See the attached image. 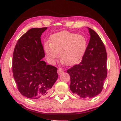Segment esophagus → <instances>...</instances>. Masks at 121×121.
<instances>
[{"label":"esophagus","instance_id":"obj_1","mask_svg":"<svg viewBox=\"0 0 121 121\" xmlns=\"http://www.w3.org/2000/svg\"><path fill=\"white\" fill-rule=\"evenodd\" d=\"M64 71H65V70H64L63 69L59 68L58 70V73L59 75H60V74H61V73H62Z\"/></svg>","mask_w":121,"mask_h":121}]
</instances>
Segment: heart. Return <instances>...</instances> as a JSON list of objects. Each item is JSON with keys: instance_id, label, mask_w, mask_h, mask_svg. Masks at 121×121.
Returning a JSON list of instances; mask_svg holds the SVG:
<instances>
[{"instance_id": "b5f03b06", "label": "heart", "mask_w": 121, "mask_h": 121, "mask_svg": "<svg viewBox=\"0 0 121 121\" xmlns=\"http://www.w3.org/2000/svg\"><path fill=\"white\" fill-rule=\"evenodd\" d=\"M50 43H44L43 49L47 60L50 63L55 62L60 52L63 63L72 65L83 57L87 48V42L84 36L68 31H62L51 36Z\"/></svg>"}]
</instances>
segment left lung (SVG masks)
Wrapping results in <instances>:
<instances>
[{"instance_id": "1", "label": "left lung", "mask_w": 121, "mask_h": 121, "mask_svg": "<svg viewBox=\"0 0 121 121\" xmlns=\"http://www.w3.org/2000/svg\"><path fill=\"white\" fill-rule=\"evenodd\" d=\"M88 29L91 38L82 60L67 70L71 78L70 90L82 98L100 94L107 76L106 48L97 33Z\"/></svg>"}]
</instances>
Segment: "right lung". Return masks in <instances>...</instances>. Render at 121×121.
<instances>
[{"label": "right lung", "instance_id": "add662e5", "mask_svg": "<svg viewBox=\"0 0 121 121\" xmlns=\"http://www.w3.org/2000/svg\"><path fill=\"white\" fill-rule=\"evenodd\" d=\"M47 27L33 28L23 35L15 46L12 72L17 89L32 99L47 97L58 78L57 68L47 65L40 36Z\"/></svg>", "mask_w": 121, "mask_h": 121}]
</instances>
